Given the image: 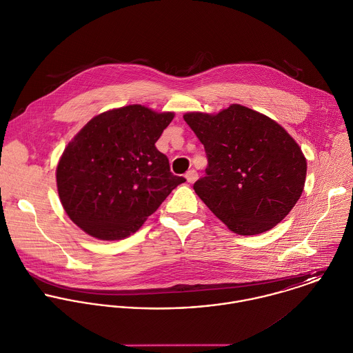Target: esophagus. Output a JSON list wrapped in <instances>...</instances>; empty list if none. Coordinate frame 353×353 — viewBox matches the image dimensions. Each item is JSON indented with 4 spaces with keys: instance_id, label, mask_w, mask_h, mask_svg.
Returning <instances> with one entry per match:
<instances>
[{
    "instance_id": "esophagus-1",
    "label": "esophagus",
    "mask_w": 353,
    "mask_h": 353,
    "mask_svg": "<svg viewBox=\"0 0 353 353\" xmlns=\"http://www.w3.org/2000/svg\"><path fill=\"white\" fill-rule=\"evenodd\" d=\"M185 178H186V181H188L189 183H194V182L197 181V178H199V174H197L196 170H189V171L186 172Z\"/></svg>"
}]
</instances>
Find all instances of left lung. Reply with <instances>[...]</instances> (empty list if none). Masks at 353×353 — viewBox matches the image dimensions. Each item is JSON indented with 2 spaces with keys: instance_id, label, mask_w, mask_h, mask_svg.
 I'll use <instances>...</instances> for the list:
<instances>
[{
  "instance_id": "1",
  "label": "left lung",
  "mask_w": 353,
  "mask_h": 353,
  "mask_svg": "<svg viewBox=\"0 0 353 353\" xmlns=\"http://www.w3.org/2000/svg\"><path fill=\"white\" fill-rule=\"evenodd\" d=\"M203 144L206 175L193 189L232 232L258 235L277 225L301 199L307 161L272 118L241 104L217 114L186 112Z\"/></svg>"
}]
</instances>
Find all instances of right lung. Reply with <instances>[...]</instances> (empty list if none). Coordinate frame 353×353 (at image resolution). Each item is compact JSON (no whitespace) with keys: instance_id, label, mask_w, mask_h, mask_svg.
<instances>
[{"instance_id":"obj_1","label":"right lung","mask_w":353,"mask_h":353,"mask_svg":"<svg viewBox=\"0 0 353 353\" xmlns=\"http://www.w3.org/2000/svg\"><path fill=\"white\" fill-rule=\"evenodd\" d=\"M174 112L141 104L94 117L66 145L55 176L69 219L101 241H121L136 231L186 179L170 171L154 143Z\"/></svg>"}]
</instances>
